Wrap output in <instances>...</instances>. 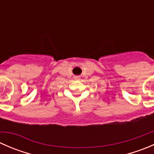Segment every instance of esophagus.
Wrapping results in <instances>:
<instances>
[{
    "instance_id": "esophagus-1",
    "label": "esophagus",
    "mask_w": 154,
    "mask_h": 154,
    "mask_svg": "<svg viewBox=\"0 0 154 154\" xmlns=\"http://www.w3.org/2000/svg\"><path fill=\"white\" fill-rule=\"evenodd\" d=\"M76 79H78V77H76Z\"/></svg>"
}]
</instances>
